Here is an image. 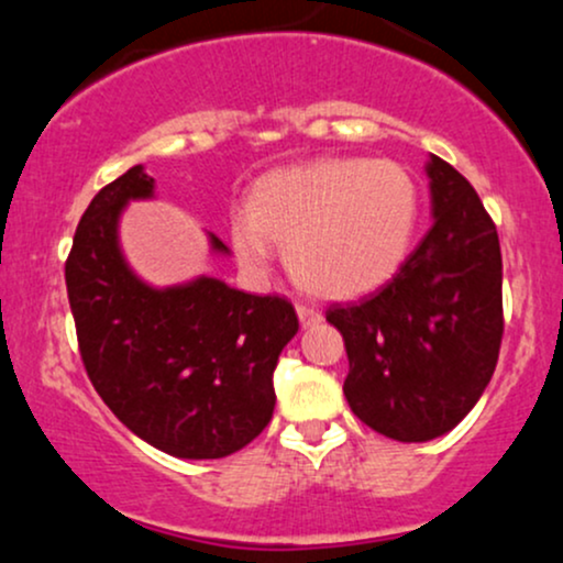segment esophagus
I'll use <instances>...</instances> for the list:
<instances>
[{
	"instance_id": "esophagus-1",
	"label": "esophagus",
	"mask_w": 563,
	"mask_h": 563,
	"mask_svg": "<svg viewBox=\"0 0 563 563\" xmlns=\"http://www.w3.org/2000/svg\"><path fill=\"white\" fill-rule=\"evenodd\" d=\"M296 314H299V320H301V325H303V328L318 325V322L322 320V314L318 312V309H314V307H307V303H296Z\"/></svg>"
}]
</instances>
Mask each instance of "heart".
<instances>
[{
    "label": "heart",
    "mask_w": 563,
    "mask_h": 563,
    "mask_svg": "<svg viewBox=\"0 0 563 563\" xmlns=\"http://www.w3.org/2000/svg\"><path fill=\"white\" fill-rule=\"evenodd\" d=\"M421 219V192L394 161L331 158L277 169L230 219L238 262L264 273L273 243L294 280L320 299H360L399 273Z\"/></svg>",
    "instance_id": "obj_1"
}]
</instances>
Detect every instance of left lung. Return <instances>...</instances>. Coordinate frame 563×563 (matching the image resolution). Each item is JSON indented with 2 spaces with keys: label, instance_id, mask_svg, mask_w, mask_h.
Segmentation results:
<instances>
[{
  "label": "left lung",
  "instance_id": "1",
  "mask_svg": "<svg viewBox=\"0 0 563 563\" xmlns=\"http://www.w3.org/2000/svg\"><path fill=\"white\" fill-rule=\"evenodd\" d=\"M434 224L386 286L325 320L344 335L346 402L397 442L455 429L493 378L503 341V260L495 222L448 161L431 156Z\"/></svg>",
  "mask_w": 563,
  "mask_h": 563
}]
</instances>
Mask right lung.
Wrapping results in <instances>:
<instances>
[{"label": "right lung", "mask_w": 563, "mask_h": 563, "mask_svg": "<svg viewBox=\"0 0 563 563\" xmlns=\"http://www.w3.org/2000/svg\"><path fill=\"white\" fill-rule=\"evenodd\" d=\"M132 166L84 211L66 262L79 352L102 402L140 439L174 457H224L256 439L275 410L273 373L299 331L294 303L200 275L153 288L129 269L119 217L153 198ZM211 251L228 245L209 235Z\"/></svg>", "instance_id": "1"}]
</instances>
